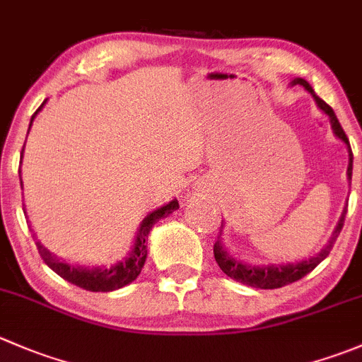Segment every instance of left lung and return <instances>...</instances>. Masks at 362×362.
<instances>
[{"label":"left lung","mask_w":362,"mask_h":362,"mask_svg":"<svg viewBox=\"0 0 362 362\" xmlns=\"http://www.w3.org/2000/svg\"><path fill=\"white\" fill-rule=\"evenodd\" d=\"M290 84H292V86L293 84H300V86H304V90H306L308 93H311L313 100L317 103L318 110H320L324 115H327L329 122H331V129H332V132H334L336 138L341 139V141L346 145V150H349L346 180H349V184H350V180H352V164H354L352 148H350L349 138H346L345 131H343L341 125H339V122H338V118H336L332 107L329 106V104H325L324 100H322L320 97L315 93V90L311 88V84L308 83L306 79H303V77H296V79H293ZM345 216H346V206L343 209L338 224H336L334 231H332V235L329 237L327 244H325L324 247L317 252V255L310 256V258L299 259V262H288V263L281 262V263H267V265H259V263H247V262H242V259L235 258V256H231L230 252L226 251V247H224L223 242H221V233H223L224 223L221 224L219 238H217V242L214 244V256H216V262H217V265L221 267V270H223L228 278L235 279V281L244 283V285H247V286H255V288H263V290L281 288V286L290 285V283L299 281L300 278H304L306 274H310L311 270H313L318 263L324 262V259L327 258L329 252H331V249H332V245H334L336 238H338L339 231H341L343 223H345Z\"/></svg>","instance_id":"obj_1"}]
</instances>
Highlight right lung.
<instances>
[{"label":"right lung","mask_w":362,"mask_h":362,"mask_svg":"<svg viewBox=\"0 0 362 362\" xmlns=\"http://www.w3.org/2000/svg\"><path fill=\"white\" fill-rule=\"evenodd\" d=\"M45 104V100H44ZM42 104L35 115L31 117L30 127L33 124L35 117L38 115V111L44 107ZM30 132V129H28ZM24 152V148H23ZM23 152H21V159H23ZM23 185V182H21ZM178 209L177 199H171L166 205L159 206V209L152 210L150 214H146L145 219L141 221L138 228V233H136L134 244H132L131 251L127 252L125 258H122L120 262H117L111 267H84V265H70L65 259H59L58 256L52 255L49 249H45L40 242H37L38 252H40L42 259L47 263L49 269H52L59 278H63L65 281L72 283V285L79 286L83 290H90V292H113V290L124 288L129 283L134 281L139 274H141V269L146 262V244H148V233L152 230L153 224L157 223L163 217H168L171 212Z\"/></svg>","instance_id":"obj_1"}]
</instances>
